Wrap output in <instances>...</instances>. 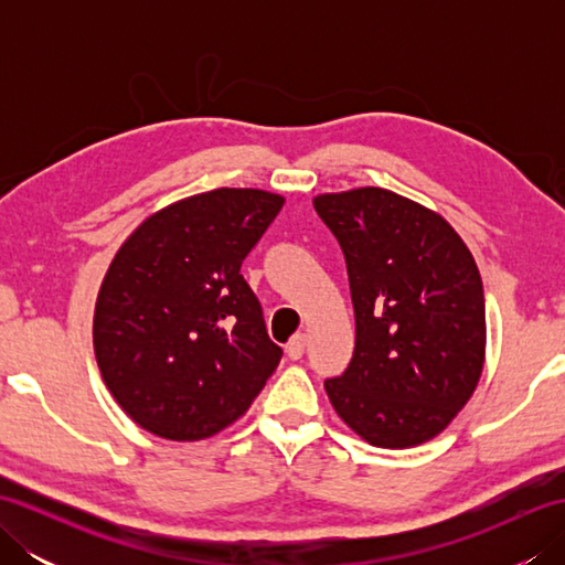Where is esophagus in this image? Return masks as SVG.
<instances>
[{
	"label": "esophagus",
	"mask_w": 565,
	"mask_h": 565,
	"mask_svg": "<svg viewBox=\"0 0 565 565\" xmlns=\"http://www.w3.org/2000/svg\"><path fill=\"white\" fill-rule=\"evenodd\" d=\"M306 352V334H294V338L289 340V344H286V354H289L291 359H301Z\"/></svg>",
	"instance_id": "esophagus-1"
}]
</instances>
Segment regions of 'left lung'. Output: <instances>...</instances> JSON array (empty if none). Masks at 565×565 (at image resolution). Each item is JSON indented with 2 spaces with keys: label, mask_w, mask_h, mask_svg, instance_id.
<instances>
[{
  "label": "left lung",
  "mask_w": 565,
  "mask_h": 565,
  "mask_svg": "<svg viewBox=\"0 0 565 565\" xmlns=\"http://www.w3.org/2000/svg\"><path fill=\"white\" fill-rule=\"evenodd\" d=\"M344 252L352 362L326 381L338 415L374 447H417L471 398L486 359V298L454 227L388 189L313 199Z\"/></svg>",
  "instance_id": "left-lung-1"
}]
</instances>
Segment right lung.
<instances>
[{"label": "right lung", "instance_id": "add662e5", "mask_svg": "<svg viewBox=\"0 0 565 565\" xmlns=\"http://www.w3.org/2000/svg\"><path fill=\"white\" fill-rule=\"evenodd\" d=\"M281 206L262 189H213L152 213L116 252L94 308V354L142 429L213 437L279 366L239 267Z\"/></svg>", "mask_w": 565, "mask_h": 565}]
</instances>
